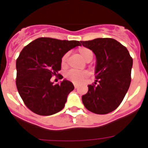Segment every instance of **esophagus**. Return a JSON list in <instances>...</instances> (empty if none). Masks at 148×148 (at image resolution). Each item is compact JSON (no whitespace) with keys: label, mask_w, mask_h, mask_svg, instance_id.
Returning <instances> with one entry per match:
<instances>
[{"label":"esophagus","mask_w":148,"mask_h":148,"mask_svg":"<svg viewBox=\"0 0 148 148\" xmlns=\"http://www.w3.org/2000/svg\"><path fill=\"white\" fill-rule=\"evenodd\" d=\"M74 88H77V84H74Z\"/></svg>","instance_id":"1"}]
</instances>
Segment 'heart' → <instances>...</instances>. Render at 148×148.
<instances>
[{"mask_svg":"<svg viewBox=\"0 0 148 148\" xmlns=\"http://www.w3.org/2000/svg\"><path fill=\"white\" fill-rule=\"evenodd\" d=\"M78 52L81 58L84 60L87 61L89 59L93 58V52L90 49H88L87 47H80L78 49ZM67 60V53H65L61 58V64L62 66H64L66 64ZM65 76L67 79H69L70 81H71L74 83H80L81 81H84L89 76L88 72L87 71H77L74 70H71L69 71H67L65 74Z\"/></svg>","mask_w":148,"mask_h":148,"instance_id":"obj_1","label":"heart"}]
</instances>
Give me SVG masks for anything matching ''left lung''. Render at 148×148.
<instances>
[{"instance_id": "1", "label": "left lung", "mask_w": 148, "mask_h": 148, "mask_svg": "<svg viewBox=\"0 0 148 148\" xmlns=\"http://www.w3.org/2000/svg\"><path fill=\"white\" fill-rule=\"evenodd\" d=\"M81 43L96 56L95 78L98 82L97 85H88L82 102L88 110L97 114L112 112L129 89L133 59L126 47L113 38H96Z\"/></svg>"}]
</instances>
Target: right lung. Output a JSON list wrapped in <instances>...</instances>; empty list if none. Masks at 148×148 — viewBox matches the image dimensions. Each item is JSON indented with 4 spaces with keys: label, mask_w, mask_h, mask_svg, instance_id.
Returning a JSON list of instances; mask_svg holds the SVG:
<instances>
[{
    "label": "right lung",
    "mask_w": 148,
    "mask_h": 148,
    "mask_svg": "<svg viewBox=\"0 0 148 148\" xmlns=\"http://www.w3.org/2000/svg\"><path fill=\"white\" fill-rule=\"evenodd\" d=\"M80 45L77 40L39 38L23 48L16 60V85L24 103L31 111L49 116L64 108L74 84L67 80L53 84L51 78L57 76L61 69L63 56ZM59 76L63 78L60 74Z\"/></svg>",
    "instance_id": "add662e5"
}]
</instances>
